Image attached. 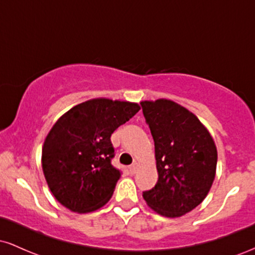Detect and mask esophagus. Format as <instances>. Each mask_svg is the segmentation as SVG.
<instances>
[{
	"mask_svg": "<svg viewBox=\"0 0 255 255\" xmlns=\"http://www.w3.org/2000/svg\"><path fill=\"white\" fill-rule=\"evenodd\" d=\"M128 170H129V172L131 175H134L136 172V164L135 163H134V164H131L129 168H128Z\"/></svg>",
	"mask_w": 255,
	"mask_h": 255,
	"instance_id": "esophagus-1",
	"label": "esophagus"
}]
</instances>
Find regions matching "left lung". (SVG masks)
Returning <instances> with one entry per match:
<instances>
[{
    "mask_svg": "<svg viewBox=\"0 0 255 255\" xmlns=\"http://www.w3.org/2000/svg\"><path fill=\"white\" fill-rule=\"evenodd\" d=\"M140 104L153 137L158 171L156 186L142 197L159 215L180 217L209 194L217 148L206 127L182 105L164 98Z\"/></svg>",
    "mask_w": 255,
    "mask_h": 255,
    "instance_id": "obj_1",
    "label": "left lung"
}]
</instances>
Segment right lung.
I'll use <instances>...</instances> for the list:
<instances>
[{
	"label": "right lung",
	"instance_id": "1",
	"mask_svg": "<svg viewBox=\"0 0 255 255\" xmlns=\"http://www.w3.org/2000/svg\"><path fill=\"white\" fill-rule=\"evenodd\" d=\"M140 110L130 102L96 98L63 114L44 140L42 168L52 195L73 212L86 213L113 197L121 171L114 168L110 136Z\"/></svg>",
	"mask_w": 255,
	"mask_h": 255
}]
</instances>
